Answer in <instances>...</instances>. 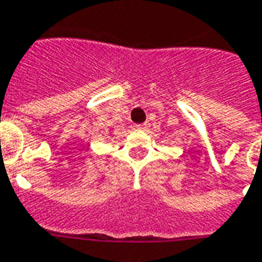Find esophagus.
<instances>
[{"mask_svg":"<svg viewBox=\"0 0 262 262\" xmlns=\"http://www.w3.org/2000/svg\"><path fill=\"white\" fill-rule=\"evenodd\" d=\"M147 127H149V123L138 124V125H137V128H138V129H143V131H145V129H147Z\"/></svg>","mask_w":262,"mask_h":262,"instance_id":"34e87169","label":"esophagus"}]
</instances>
